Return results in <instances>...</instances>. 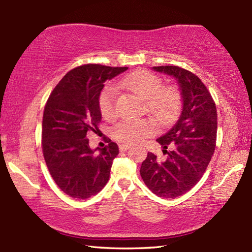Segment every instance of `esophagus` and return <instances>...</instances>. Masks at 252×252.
Returning a JSON list of instances; mask_svg holds the SVG:
<instances>
[{
	"label": "esophagus",
	"mask_w": 252,
	"mask_h": 252,
	"mask_svg": "<svg viewBox=\"0 0 252 252\" xmlns=\"http://www.w3.org/2000/svg\"><path fill=\"white\" fill-rule=\"evenodd\" d=\"M131 147V145H129V144H120L119 145V149L121 152H126V149H129Z\"/></svg>",
	"instance_id": "1"
}]
</instances>
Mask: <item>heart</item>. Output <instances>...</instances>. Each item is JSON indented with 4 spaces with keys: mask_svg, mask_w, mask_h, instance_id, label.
<instances>
[{
    "mask_svg": "<svg viewBox=\"0 0 252 252\" xmlns=\"http://www.w3.org/2000/svg\"><path fill=\"white\" fill-rule=\"evenodd\" d=\"M118 87L131 91L141 99L145 100L148 111L161 126L172 123L179 114L181 95L172 85L162 87V81L156 74L147 70L133 71L123 77ZM117 89L108 85L99 95L100 114L105 119L116 117ZM155 131V123L151 119H126L118 123L112 130L116 140L126 144H137Z\"/></svg>",
    "mask_w": 252,
    "mask_h": 252,
    "instance_id": "1",
    "label": "heart"
}]
</instances>
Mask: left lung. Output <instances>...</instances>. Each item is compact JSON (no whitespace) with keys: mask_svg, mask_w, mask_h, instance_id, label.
<instances>
[{"mask_svg":"<svg viewBox=\"0 0 252 252\" xmlns=\"http://www.w3.org/2000/svg\"><path fill=\"white\" fill-rule=\"evenodd\" d=\"M153 70L176 80L181 91L182 109L172 127L157 138L167 158L159 159L148 153L140 173L154 194L176 198L199 182L215 153L217 107L206 85L196 74L178 66L153 67Z\"/></svg>","mask_w":252,"mask_h":252,"instance_id":"left-lung-1","label":"left lung"}]
</instances>
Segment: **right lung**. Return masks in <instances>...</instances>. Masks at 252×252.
Instances as JSON below:
<instances>
[{
	"mask_svg": "<svg viewBox=\"0 0 252 252\" xmlns=\"http://www.w3.org/2000/svg\"><path fill=\"white\" fill-rule=\"evenodd\" d=\"M127 70L88 63L72 69L53 90L42 121V149L53 180L72 198L87 199L109 180L116 143L92 149L87 133L101 120L98 99L104 83Z\"/></svg>",
	"mask_w": 252,
	"mask_h": 252,
	"instance_id": "1",
	"label": "right lung"
}]
</instances>
